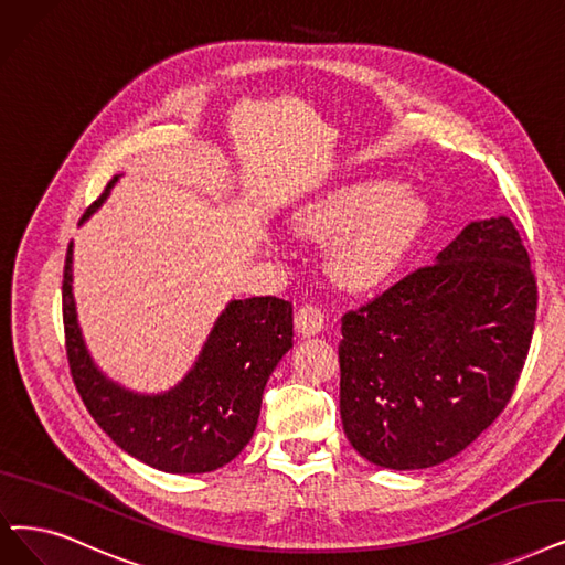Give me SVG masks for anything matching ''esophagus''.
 Segmentation results:
<instances>
[{"label":"esophagus","instance_id":"obj_1","mask_svg":"<svg viewBox=\"0 0 565 565\" xmlns=\"http://www.w3.org/2000/svg\"><path fill=\"white\" fill-rule=\"evenodd\" d=\"M295 327L303 338L318 335L324 329V312L315 306H301L295 315Z\"/></svg>","mask_w":565,"mask_h":565}]
</instances>
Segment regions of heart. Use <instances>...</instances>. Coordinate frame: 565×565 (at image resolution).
<instances>
[{"label": "heart", "mask_w": 565, "mask_h": 565, "mask_svg": "<svg viewBox=\"0 0 565 565\" xmlns=\"http://www.w3.org/2000/svg\"><path fill=\"white\" fill-rule=\"evenodd\" d=\"M426 201L408 185L356 180L310 201L291 220L301 238L331 243L329 270L350 289L387 280L426 222Z\"/></svg>", "instance_id": "obj_1"}]
</instances>
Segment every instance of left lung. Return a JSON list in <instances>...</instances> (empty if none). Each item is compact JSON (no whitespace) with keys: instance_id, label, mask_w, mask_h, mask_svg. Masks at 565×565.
I'll list each match as a JSON object with an SVG mask.
<instances>
[{"instance_id":"8db88e82","label":"left lung","mask_w":565,"mask_h":565,"mask_svg":"<svg viewBox=\"0 0 565 565\" xmlns=\"http://www.w3.org/2000/svg\"><path fill=\"white\" fill-rule=\"evenodd\" d=\"M537 287L510 217L470 222L373 303L343 318L341 419L390 470L457 457L501 415L529 354Z\"/></svg>"}]
</instances>
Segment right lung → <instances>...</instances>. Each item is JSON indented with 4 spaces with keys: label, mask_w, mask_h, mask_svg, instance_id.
Returning <instances> with one entry per match:
<instances>
[{
    "label": "right lung",
    "mask_w": 565,
    "mask_h": 565,
    "mask_svg": "<svg viewBox=\"0 0 565 565\" xmlns=\"http://www.w3.org/2000/svg\"><path fill=\"white\" fill-rule=\"evenodd\" d=\"M120 175H113L81 224L106 204ZM62 315L70 369L89 415L122 452L173 476L211 472L243 452L257 428L266 382L291 348V303L232 299L173 387L134 392L108 377L87 350L74 299V241L64 264Z\"/></svg>",
    "instance_id": "1"
}]
</instances>
